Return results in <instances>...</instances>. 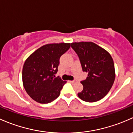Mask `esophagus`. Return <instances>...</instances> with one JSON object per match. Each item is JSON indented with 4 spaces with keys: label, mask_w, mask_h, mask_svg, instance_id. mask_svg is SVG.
I'll use <instances>...</instances> for the list:
<instances>
[{
    "label": "esophagus",
    "mask_w": 133,
    "mask_h": 133,
    "mask_svg": "<svg viewBox=\"0 0 133 133\" xmlns=\"http://www.w3.org/2000/svg\"><path fill=\"white\" fill-rule=\"evenodd\" d=\"M70 83H76L77 82V80H74V81H69Z\"/></svg>",
    "instance_id": "34e87169"
}]
</instances>
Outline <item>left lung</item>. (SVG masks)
I'll list each match as a JSON object with an SVG mask.
<instances>
[{
  "mask_svg": "<svg viewBox=\"0 0 133 133\" xmlns=\"http://www.w3.org/2000/svg\"><path fill=\"white\" fill-rule=\"evenodd\" d=\"M71 46L79 57L83 72L88 73L87 79L81 81L83 90L78 97L88 102L102 99L115 79L113 58L107 50L94 42H73Z\"/></svg>",
  "mask_w": 133,
  "mask_h": 133,
  "instance_id": "8db88e82",
  "label": "left lung"
}]
</instances>
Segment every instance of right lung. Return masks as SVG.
<instances>
[{"label":"right lung","instance_id":"1","mask_svg":"<svg viewBox=\"0 0 133 133\" xmlns=\"http://www.w3.org/2000/svg\"><path fill=\"white\" fill-rule=\"evenodd\" d=\"M70 47V43H49L32 52L22 69L23 86L31 98L38 103L54 101L66 81L55 76L59 58Z\"/></svg>","mask_w":133,"mask_h":133}]
</instances>
